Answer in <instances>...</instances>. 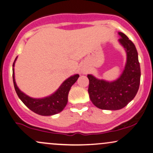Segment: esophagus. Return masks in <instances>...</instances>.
Listing matches in <instances>:
<instances>
[{"label":"esophagus","instance_id":"1","mask_svg":"<svg viewBox=\"0 0 153 153\" xmlns=\"http://www.w3.org/2000/svg\"><path fill=\"white\" fill-rule=\"evenodd\" d=\"M82 73H84V72H83V71H82Z\"/></svg>","mask_w":153,"mask_h":153}]
</instances>
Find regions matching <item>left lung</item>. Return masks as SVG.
Listing matches in <instances>:
<instances>
[{
	"mask_svg": "<svg viewBox=\"0 0 153 153\" xmlns=\"http://www.w3.org/2000/svg\"><path fill=\"white\" fill-rule=\"evenodd\" d=\"M118 34L120 36L119 43L127 54L124 69L119 78L107 81L96 78L91 74L88 75L90 99L101 109L119 110L124 108L135 97L140 87L141 72L137 51L124 33Z\"/></svg>",
	"mask_w": 153,
	"mask_h": 153,
	"instance_id": "left-lung-1",
	"label": "left lung"
}]
</instances>
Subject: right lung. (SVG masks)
<instances>
[{"mask_svg":"<svg viewBox=\"0 0 153 153\" xmlns=\"http://www.w3.org/2000/svg\"><path fill=\"white\" fill-rule=\"evenodd\" d=\"M16 59L17 57L13 62V68H14ZM78 78V74L72 75L70 78L66 79L61 84L59 88L52 94L41 99H35L24 94L19 88L15 80L14 68H13V85L19 98L29 109L42 116H52L59 113L64 109L68 103V94L71 88L77 81Z\"/></svg>","mask_w":153,"mask_h":153,"instance_id":"right-lung-1","label":"right lung"}]
</instances>
